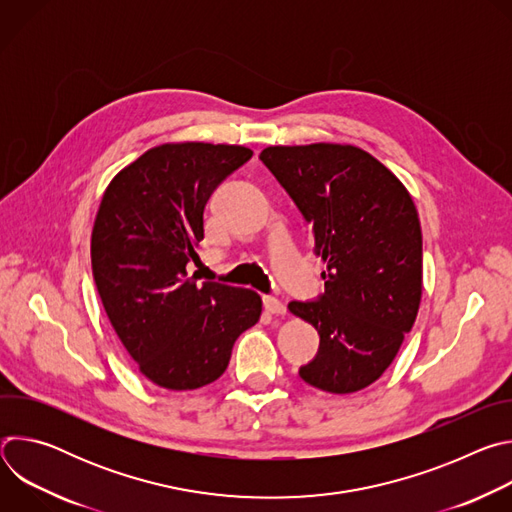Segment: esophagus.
Returning a JSON list of instances; mask_svg holds the SVG:
<instances>
[{"label": "esophagus", "instance_id": "1", "mask_svg": "<svg viewBox=\"0 0 512 512\" xmlns=\"http://www.w3.org/2000/svg\"><path fill=\"white\" fill-rule=\"evenodd\" d=\"M263 308H265L269 314H273V316H283V314H287L285 304H283L281 300L273 298V296H265V298H263Z\"/></svg>", "mask_w": 512, "mask_h": 512}]
</instances>
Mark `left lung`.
<instances>
[{"label": "left lung", "mask_w": 512, "mask_h": 512, "mask_svg": "<svg viewBox=\"0 0 512 512\" xmlns=\"http://www.w3.org/2000/svg\"><path fill=\"white\" fill-rule=\"evenodd\" d=\"M259 158L310 223L326 265L324 296L287 306L320 334L300 377L326 393H356L389 369L417 318L423 253L413 198L356 145H269Z\"/></svg>", "instance_id": "obj_1"}]
</instances>
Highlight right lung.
Instances as JSON below:
<instances>
[{"label": "right lung", "mask_w": 512, "mask_h": 512, "mask_svg": "<svg viewBox=\"0 0 512 512\" xmlns=\"http://www.w3.org/2000/svg\"><path fill=\"white\" fill-rule=\"evenodd\" d=\"M253 152L245 145L162 143L107 186L91 235V263L103 308L139 373L170 391H194L221 377L235 340L259 322L251 289L196 283L204 208Z\"/></svg>", "instance_id": "add662e5"}]
</instances>
